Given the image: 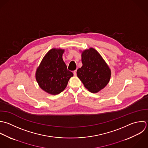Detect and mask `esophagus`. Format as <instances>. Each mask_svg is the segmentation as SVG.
Returning <instances> with one entry per match:
<instances>
[{"label":"esophagus","instance_id":"obj_1","mask_svg":"<svg viewBox=\"0 0 148 148\" xmlns=\"http://www.w3.org/2000/svg\"><path fill=\"white\" fill-rule=\"evenodd\" d=\"M73 74H74V75H77V70H74V71H73Z\"/></svg>","mask_w":148,"mask_h":148}]
</instances>
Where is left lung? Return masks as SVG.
Returning <instances> with one entry per match:
<instances>
[{"label": "left lung", "instance_id": "left-lung-1", "mask_svg": "<svg viewBox=\"0 0 148 148\" xmlns=\"http://www.w3.org/2000/svg\"><path fill=\"white\" fill-rule=\"evenodd\" d=\"M82 66L77 71L78 77L92 93H97L108 84L111 71L101 55L94 48L82 51Z\"/></svg>", "mask_w": 148, "mask_h": 148}]
</instances>
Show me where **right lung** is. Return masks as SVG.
Masks as SVG:
<instances>
[{"label":"right lung","mask_w":148,"mask_h":148,"mask_svg":"<svg viewBox=\"0 0 148 148\" xmlns=\"http://www.w3.org/2000/svg\"><path fill=\"white\" fill-rule=\"evenodd\" d=\"M64 49L52 48L42 58L36 71V79L41 89L56 95L66 88L73 73L67 69L62 56Z\"/></svg>","instance_id":"right-lung-1"}]
</instances>
